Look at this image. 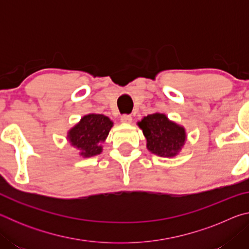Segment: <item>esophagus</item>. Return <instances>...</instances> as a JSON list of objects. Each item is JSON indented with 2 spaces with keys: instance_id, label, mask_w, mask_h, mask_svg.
<instances>
[{
  "instance_id": "obj_1",
  "label": "esophagus",
  "mask_w": 249,
  "mask_h": 249,
  "mask_svg": "<svg viewBox=\"0 0 249 249\" xmlns=\"http://www.w3.org/2000/svg\"><path fill=\"white\" fill-rule=\"evenodd\" d=\"M132 116H130L129 114H124L121 116V122L122 123H125V124H129L132 123Z\"/></svg>"
}]
</instances>
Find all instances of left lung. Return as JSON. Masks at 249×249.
Instances as JSON below:
<instances>
[{
    "instance_id": "8db88e82",
    "label": "left lung",
    "mask_w": 249,
    "mask_h": 249,
    "mask_svg": "<svg viewBox=\"0 0 249 249\" xmlns=\"http://www.w3.org/2000/svg\"><path fill=\"white\" fill-rule=\"evenodd\" d=\"M137 125L146 138L147 149L159 157H175L187 141L183 126L170 121L163 113L157 112L142 117Z\"/></svg>"
}]
</instances>
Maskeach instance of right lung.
I'll list each match as a JSON object with an SVG mask.
<instances>
[{
    "label": "right lung",
    "mask_w": 249,
    "mask_h": 249,
    "mask_svg": "<svg viewBox=\"0 0 249 249\" xmlns=\"http://www.w3.org/2000/svg\"><path fill=\"white\" fill-rule=\"evenodd\" d=\"M112 127L113 122L107 116L90 113L81 117L79 123L69 129L67 140L79 150L81 157H93L102 153V142L107 140Z\"/></svg>",
    "instance_id": "1"
}]
</instances>
